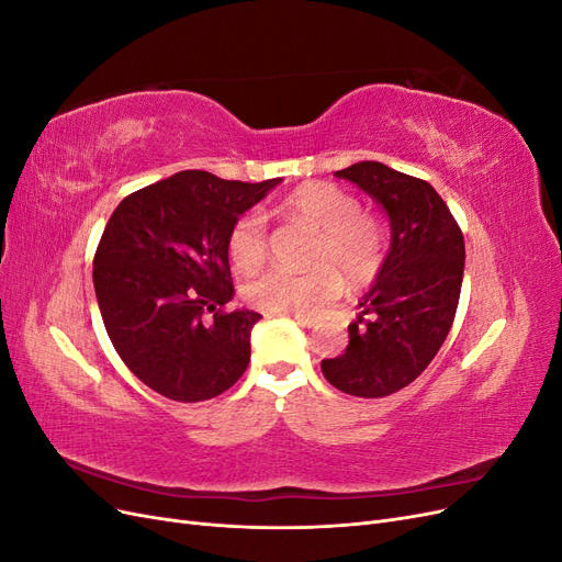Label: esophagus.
I'll list each match as a JSON object with an SVG mask.
<instances>
[{"mask_svg":"<svg viewBox=\"0 0 562 562\" xmlns=\"http://www.w3.org/2000/svg\"><path fill=\"white\" fill-rule=\"evenodd\" d=\"M293 318L300 323L302 328H316L318 326V318L314 316H304V314H293Z\"/></svg>","mask_w":562,"mask_h":562,"instance_id":"obj_1","label":"esophagus"}]
</instances>
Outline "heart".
Segmentation results:
<instances>
[{"label": "heart", "mask_w": 562, "mask_h": 562, "mask_svg": "<svg viewBox=\"0 0 562 562\" xmlns=\"http://www.w3.org/2000/svg\"><path fill=\"white\" fill-rule=\"evenodd\" d=\"M279 211L314 229L316 244L304 274L269 269L246 283L244 295L255 310L269 314H316L349 288L368 285L380 274L386 255V232L378 217L361 213V201L333 182H307L288 194ZM227 255L234 269L255 271L267 258V220L246 211L227 232Z\"/></svg>", "instance_id": "heart-1"}]
</instances>
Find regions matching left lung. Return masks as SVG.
I'll list each match as a JSON object with an SVG mask.
<instances>
[{
	"label": "left lung",
	"instance_id": "left-lung-1",
	"mask_svg": "<svg viewBox=\"0 0 562 562\" xmlns=\"http://www.w3.org/2000/svg\"><path fill=\"white\" fill-rule=\"evenodd\" d=\"M375 199L391 227L380 274L359 302L342 356L323 359L335 389L382 398L417 380L452 328L464 277V236L427 180L380 161L335 173Z\"/></svg>",
	"mask_w": 562,
	"mask_h": 562
}]
</instances>
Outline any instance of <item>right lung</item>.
<instances>
[{
  "mask_svg": "<svg viewBox=\"0 0 562 562\" xmlns=\"http://www.w3.org/2000/svg\"><path fill=\"white\" fill-rule=\"evenodd\" d=\"M279 182L180 171L114 209L93 258L98 307L119 359L157 394L209 401L246 372L262 316L223 310L234 297L225 244Z\"/></svg>",
  "mask_w": 562,
  "mask_h": 562,
  "instance_id": "1",
  "label": "right lung"
}]
</instances>
